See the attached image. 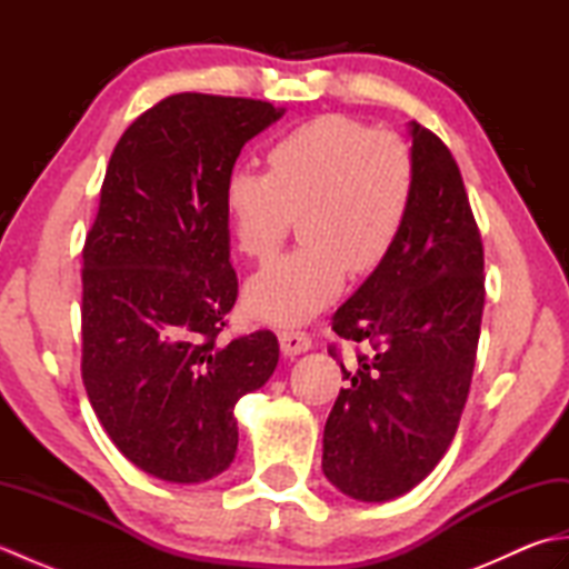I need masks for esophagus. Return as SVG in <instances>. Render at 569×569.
<instances>
[{
    "instance_id": "1",
    "label": "esophagus",
    "mask_w": 569,
    "mask_h": 569,
    "mask_svg": "<svg viewBox=\"0 0 569 569\" xmlns=\"http://www.w3.org/2000/svg\"><path fill=\"white\" fill-rule=\"evenodd\" d=\"M278 340H281V352L286 357H298V355L308 352V349L312 347L310 337L300 330H283L281 335H278Z\"/></svg>"
}]
</instances>
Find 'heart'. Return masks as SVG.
Returning <instances> with one entry per match:
<instances>
[{"mask_svg":"<svg viewBox=\"0 0 569 569\" xmlns=\"http://www.w3.org/2000/svg\"><path fill=\"white\" fill-rule=\"evenodd\" d=\"M413 183L406 143L347 114H320L283 134L266 153V176H229L224 212L244 257L269 259L300 217L303 247L244 286L251 316L306 322L342 293L347 269L377 271L403 232Z\"/></svg>","mask_w":569,"mask_h":569,"instance_id":"b5f03b06","label":"heart"}]
</instances>
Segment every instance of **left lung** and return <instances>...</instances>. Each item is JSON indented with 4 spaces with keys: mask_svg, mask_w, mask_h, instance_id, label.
I'll use <instances>...</instances> for the list:
<instances>
[{
    "mask_svg": "<svg viewBox=\"0 0 569 569\" xmlns=\"http://www.w3.org/2000/svg\"><path fill=\"white\" fill-rule=\"evenodd\" d=\"M416 183L391 253L332 316L369 342L342 367L325 422L322 471L345 497L383 503L420 485L450 447L475 371L485 310V249L450 149L408 124ZM330 355H335V349Z\"/></svg>",
    "mask_w": 569,
    "mask_h": 569,
    "instance_id": "1",
    "label": "left lung"
}]
</instances>
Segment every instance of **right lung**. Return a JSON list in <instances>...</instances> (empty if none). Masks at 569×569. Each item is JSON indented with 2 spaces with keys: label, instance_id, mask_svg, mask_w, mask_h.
<instances>
[{
  "label": "right lung",
  "instance_id": "add662e5",
  "mask_svg": "<svg viewBox=\"0 0 569 569\" xmlns=\"http://www.w3.org/2000/svg\"><path fill=\"white\" fill-rule=\"evenodd\" d=\"M261 100L180 92L131 124L82 249V381L117 450L200 485L232 465L234 406L269 381V330L220 342L237 300L224 186L241 147L283 117Z\"/></svg>",
  "mask_w": 569,
  "mask_h": 569
}]
</instances>
